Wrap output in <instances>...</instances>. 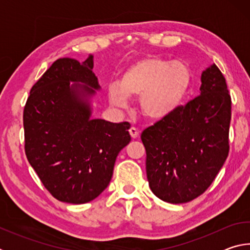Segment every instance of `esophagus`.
I'll return each mask as SVG.
<instances>
[{
    "instance_id": "34e87169",
    "label": "esophagus",
    "mask_w": 250,
    "mask_h": 250,
    "mask_svg": "<svg viewBox=\"0 0 250 250\" xmlns=\"http://www.w3.org/2000/svg\"><path fill=\"white\" fill-rule=\"evenodd\" d=\"M129 133H130L131 138H132V139H137L139 137V131L135 128H133V126H132V128H130Z\"/></svg>"
}]
</instances>
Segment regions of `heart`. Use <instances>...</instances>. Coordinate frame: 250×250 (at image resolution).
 I'll return each mask as SVG.
<instances>
[{"label": "heart", "mask_w": 250, "mask_h": 250, "mask_svg": "<svg viewBox=\"0 0 250 250\" xmlns=\"http://www.w3.org/2000/svg\"><path fill=\"white\" fill-rule=\"evenodd\" d=\"M192 71L183 62L145 57L126 67L118 86H110L112 105L125 108L128 98L139 97L143 116L153 121L167 119L183 103L191 89Z\"/></svg>", "instance_id": "b5f03b06"}]
</instances>
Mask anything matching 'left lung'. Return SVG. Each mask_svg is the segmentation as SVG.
<instances>
[{"label":"left lung","mask_w":250,"mask_h":250,"mask_svg":"<svg viewBox=\"0 0 250 250\" xmlns=\"http://www.w3.org/2000/svg\"><path fill=\"white\" fill-rule=\"evenodd\" d=\"M231 100L213 64L201 76L200 96L141 134L146 176L155 196L172 204L204 193L227 159Z\"/></svg>","instance_id":"left-lung-1"}]
</instances>
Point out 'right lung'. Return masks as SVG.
Listing matches in <instances>:
<instances>
[{
  "mask_svg": "<svg viewBox=\"0 0 250 250\" xmlns=\"http://www.w3.org/2000/svg\"><path fill=\"white\" fill-rule=\"evenodd\" d=\"M94 56L59 58L34 84L24 108L25 153L58 201L84 204L103 193L119 152L131 141L129 122L92 119L101 89ZM74 82V84H70Z\"/></svg>",
  "mask_w": 250,
  "mask_h": 250,
  "instance_id": "right-lung-1",
  "label": "right lung"
}]
</instances>
